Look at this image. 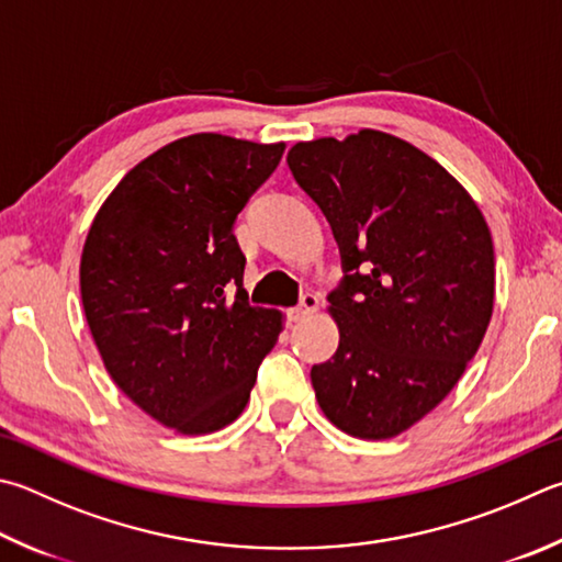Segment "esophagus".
<instances>
[{"label": "esophagus", "instance_id": "obj_1", "mask_svg": "<svg viewBox=\"0 0 562 562\" xmlns=\"http://www.w3.org/2000/svg\"><path fill=\"white\" fill-rule=\"evenodd\" d=\"M316 307H319V294H316V292H304V294H302V302L297 304V307L288 310L290 322H300V319H304V316L314 314V312H316Z\"/></svg>", "mask_w": 562, "mask_h": 562}]
</instances>
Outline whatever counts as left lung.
I'll return each instance as SVG.
<instances>
[{"mask_svg": "<svg viewBox=\"0 0 562 562\" xmlns=\"http://www.w3.org/2000/svg\"><path fill=\"white\" fill-rule=\"evenodd\" d=\"M292 177L339 243L329 294L339 349L312 366L324 415L361 440L405 432L440 405L494 310V243L450 171L401 137L361 130L297 142Z\"/></svg>", "mask_w": 562, "mask_h": 562, "instance_id": "1", "label": "left lung"}]
</instances>
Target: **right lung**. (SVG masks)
<instances>
[{"instance_id":"right-lung-1","label":"right lung","mask_w":562,"mask_h":562,"mask_svg":"<svg viewBox=\"0 0 562 562\" xmlns=\"http://www.w3.org/2000/svg\"><path fill=\"white\" fill-rule=\"evenodd\" d=\"M282 151L284 142L181 137L130 169L88 231L80 297L105 369L181 435L236 420L282 331V312L248 302L233 236Z\"/></svg>"}]
</instances>
